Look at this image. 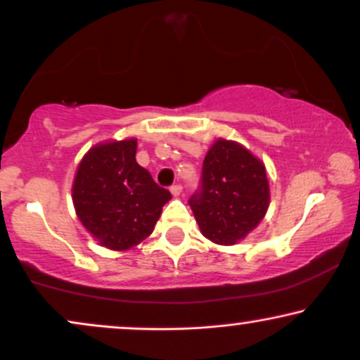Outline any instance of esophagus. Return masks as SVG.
Here are the masks:
<instances>
[{"instance_id": "obj_1", "label": "esophagus", "mask_w": 360, "mask_h": 360, "mask_svg": "<svg viewBox=\"0 0 360 360\" xmlns=\"http://www.w3.org/2000/svg\"><path fill=\"white\" fill-rule=\"evenodd\" d=\"M181 193H183V186H181V184H172L171 186V194H172V196H179Z\"/></svg>"}]
</instances>
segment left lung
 I'll list each match as a JSON object with an SVG mask.
<instances>
[{
    "mask_svg": "<svg viewBox=\"0 0 360 360\" xmlns=\"http://www.w3.org/2000/svg\"><path fill=\"white\" fill-rule=\"evenodd\" d=\"M202 236L236 245L265 218L270 206L265 164L240 142L218 139L202 162L201 189L189 199Z\"/></svg>",
    "mask_w": 360,
    "mask_h": 360,
    "instance_id": "left-lung-1",
    "label": "left lung"
}]
</instances>
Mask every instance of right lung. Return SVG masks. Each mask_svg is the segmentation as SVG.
<instances>
[{
  "mask_svg": "<svg viewBox=\"0 0 360 360\" xmlns=\"http://www.w3.org/2000/svg\"><path fill=\"white\" fill-rule=\"evenodd\" d=\"M137 139L90 147L72 186L75 213L105 248L131 250L153 233L171 193L136 161Z\"/></svg>",
  "mask_w": 360,
  "mask_h": 360,
  "instance_id": "1",
  "label": "right lung"
}]
</instances>
